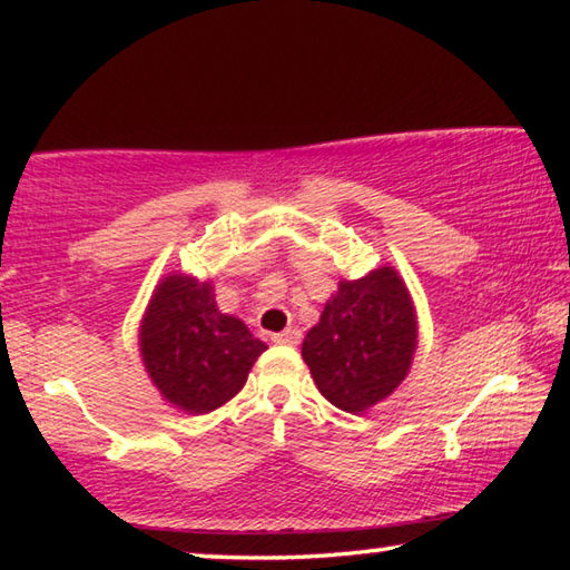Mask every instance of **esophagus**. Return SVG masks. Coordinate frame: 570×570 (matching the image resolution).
<instances>
[{
	"mask_svg": "<svg viewBox=\"0 0 570 570\" xmlns=\"http://www.w3.org/2000/svg\"><path fill=\"white\" fill-rule=\"evenodd\" d=\"M272 340H274L276 344H292V346H294V344L302 342V330H296V326H288V330L274 334Z\"/></svg>",
	"mask_w": 570,
	"mask_h": 570,
	"instance_id": "1",
	"label": "esophagus"
}]
</instances>
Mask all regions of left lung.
Segmentation results:
<instances>
[{"label": "left lung", "mask_w": 570, "mask_h": 570, "mask_svg": "<svg viewBox=\"0 0 570 570\" xmlns=\"http://www.w3.org/2000/svg\"><path fill=\"white\" fill-rule=\"evenodd\" d=\"M417 350V314L392 266L340 282L320 324L306 332L302 356L334 407L362 414L407 377Z\"/></svg>", "instance_id": "8db88e82"}]
</instances>
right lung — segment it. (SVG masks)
I'll list each match as a JSON object with an SVG mask.
<instances>
[{"label": "right lung", "instance_id": "right-lung-1", "mask_svg": "<svg viewBox=\"0 0 570 570\" xmlns=\"http://www.w3.org/2000/svg\"><path fill=\"white\" fill-rule=\"evenodd\" d=\"M140 356L160 397L206 414L236 397L266 344L216 306L214 284L186 274L160 278L140 322Z\"/></svg>", "mask_w": 570, "mask_h": 570}]
</instances>
